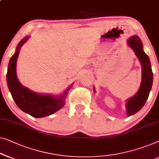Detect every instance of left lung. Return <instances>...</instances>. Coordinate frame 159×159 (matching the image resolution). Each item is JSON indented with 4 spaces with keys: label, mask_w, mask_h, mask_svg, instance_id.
<instances>
[{
    "label": "left lung",
    "mask_w": 159,
    "mask_h": 159,
    "mask_svg": "<svg viewBox=\"0 0 159 159\" xmlns=\"http://www.w3.org/2000/svg\"><path fill=\"white\" fill-rule=\"evenodd\" d=\"M128 44L134 51L142 64V82L141 87L135 96L130 98L126 103L127 116H133L141 109L148 98L153 84V72L151 62L146 53L143 50L141 40L137 36H133L128 41Z\"/></svg>",
    "instance_id": "1"
}]
</instances>
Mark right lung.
I'll list each match as a JSON object with an SVG mask.
<instances>
[{
    "label": "right lung",
    "instance_id": "obj_1",
    "mask_svg": "<svg viewBox=\"0 0 159 159\" xmlns=\"http://www.w3.org/2000/svg\"><path fill=\"white\" fill-rule=\"evenodd\" d=\"M28 39L25 37L20 41L15 54L11 57L7 71V84L16 104L20 110L34 118H43L54 113L64 106V100L73 84H71L59 97H52L34 93L18 82L16 76L17 58L20 48Z\"/></svg>",
    "mask_w": 159,
    "mask_h": 159
}]
</instances>
